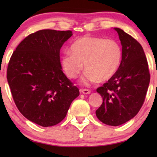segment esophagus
Wrapping results in <instances>:
<instances>
[{
	"label": "esophagus",
	"instance_id": "obj_1",
	"mask_svg": "<svg viewBox=\"0 0 157 157\" xmlns=\"http://www.w3.org/2000/svg\"><path fill=\"white\" fill-rule=\"evenodd\" d=\"M80 91L83 94H90L91 93V91L89 89H81Z\"/></svg>",
	"mask_w": 157,
	"mask_h": 157
}]
</instances>
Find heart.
<instances>
[{"label": "heart", "mask_w": 157, "mask_h": 157, "mask_svg": "<svg viewBox=\"0 0 157 157\" xmlns=\"http://www.w3.org/2000/svg\"><path fill=\"white\" fill-rule=\"evenodd\" d=\"M61 56L63 69L68 78H75L83 68L86 70L82 83L105 82L119 69L121 47L117 40L85 36L77 39Z\"/></svg>", "instance_id": "b5f03b06"}]
</instances>
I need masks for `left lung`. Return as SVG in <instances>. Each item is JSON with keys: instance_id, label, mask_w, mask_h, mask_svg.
<instances>
[{"instance_id": "left-lung-1", "label": "left lung", "mask_w": 157, "mask_h": 157, "mask_svg": "<svg viewBox=\"0 0 157 157\" xmlns=\"http://www.w3.org/2000/svg\"><path fill=\"white\" fill-rule=\"evenodd\" d=\"M113 29L122 46L121 61L114 76L96 89L103 103L96 115L104 124L117 126L138 113L144 101L150 74L141 44L122 29Z\"/></svg>"}]
</instances>
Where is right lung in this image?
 Listing matches in <instances>:
<instances>
[{
	"mask_svg": "<svg viewBox=\"0 0 157 157\" xmlns=\"http://www.w3.org/2000/svg\"><path fill=\"white\" fill-rule=\"evenodd\" d=\"M72 35L71 31L40 30L24 38L10 59L7 80L15 104L38 125L60 123L79 96L60 62V49Z\"/></svg>",
	"mask_w": 157,
	"mask_h": 157,
	"instance_id": "add662e5",
	"label": "right lung"
}]
</instances>
